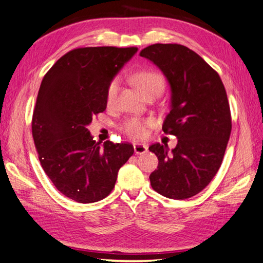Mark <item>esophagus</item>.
<instances>
[{"mask_svg": "<svg viewBox=\"0 0 263 263\" xmlns=\"http://www.w3.org/2000/svg\"><path fill=\"white\" fill-rule=\"evenodd\" d=\"M133 148H135V153L136 154H144L147 152V146L144 144H139V142H135L133 144Z\"/></svg>", "mask_w": 263, "mask_h": 263, "instance_id": "34e87169", "label": "esophagus"}]
</instances>
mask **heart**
I'll use <instances>...</instances> for the list:
<instances>
[{"label": "heart", "instance_id": "obj_1", "mask_svg": "<svg viewBox=\"0 0 263 263\" xmlns=\"http://www.w3.org/2000/svg\"><path fill=\"white\" fill-rule=\"evenodd\" d=\"M133 81H135L138 89L147 96L149 94H160L164 88V79L159 72H155L152 69H142L135 74L133 77ZM119 88V82L117 79H114L112 81L109 83L108 88H106V95L105 101L106 104L111 105L114 104L117 97ZM154 124L153 119H141L138 117H130L124 121L121 124V131L125 133L126 136L135 138V139H141L146 135H147V128L151 127Z\"/></svg>", "mask_w": 263, "mask_h": 263}]
</instances>
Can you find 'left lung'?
<instances>
[{
	"instance_id": "left-lung-1",
	"label": "left lung",
	"mask_w": 263,
	"mask_h": 263,
	"mask_svg": "<svg viewBox=\"0 0 263 263\" xmlns=\"http://www.w3.org/2000/svg\"><path fill=\"white\" fill-rule=\"evenodd\" d=\"M158 66L172 89L171 111L162 130L177 145L153 144L158 169L152 188L164 197L185 199L205 188L217 174L230 139V104L219 75L197 53L180 44H154L140 52Z\"/></svg>"
}]
</instances>
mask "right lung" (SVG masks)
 Masks as SVG:
<instances>
[{"mask_svg":"<svg viewBox=\"0 0 263 263\" xmlns=\"http://www.w3.org/2000/svg\"><path fill=\"white\" fill-rule=\"evenodd\" d=\"M137 47H80L52 66L39 88L32 116L38 158L66 197L94 203L112 191L119 168L135 152L128 142L92 140L87 128L106 108V88Z\"/></svg>","mask_w":263,"mask_h":263,"instance_id":"add662e5","label":"right lung"}]
</instances>
